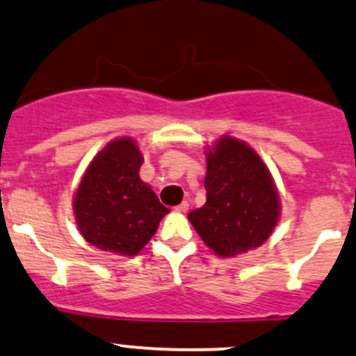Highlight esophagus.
<instances>
[{"mask_svg":"<svg viewBox=\"0 0 356 356\" xmlns=\"http://www.w3.org/2000/svg\"><path fill=\"white\" fill-rule=\"evenodd\" d=\"M188 209H189L188 201H182V203L179 204V207H175V211H179V213H188Z\"/></svg>","mask_w":356,"mask_h":356,"instance_id":"obj_1","label":"esophagus"}]
</instances>
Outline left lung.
Masks as SVG:
<instances>
[{"label": "left lung", "mask_w": 356, "mask_h": 356, "mask_svg": "<svg viewBox=\"0 0 356 356\" xmlns=\"http://www.w3.org/2000/svg\"><path fill=\"white\" fill-rule=\"evenodd\" d=\"M207 203L188 218L216 256L235 257L271 237L282 201L271 172L249 143L223 134L204 148Z\"/></svg>", "instance_id": "left-lung-1"}]
</instances>
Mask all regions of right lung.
I'll return each instance as SVG.
<instances>
[{
	"label": "right lung",
	"instance_id": "obj_1",
	"mask_svg": "<svg viewBox=\"0 0 356 356\" xmlns=\"http://www.w3.org/2000/svg\"><path fill=\"white\" fill-rule=\"evenodd\" d=\"M143 153L131 136L109 141L85 168L73 196L78 230L88 244L133 257L155 235L170 209L141 181Z\"/></svg>",
	"mask_w": 356,
	"mask_h": 356
}]
</instances>
